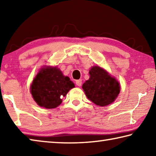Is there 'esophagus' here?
Listing matches in <instances>:
<instances>
[{
    "label": "esophagus",
    "instance_id": "obj_1",
    "mask_svg": "<svg viewBox=\"0 0 156 156\" xmlns=\"http://www.w3.org/2000/svg\"><path fill=\"white\" fill-rule=\"evenodd\" d=\"M76 85L77 86H81V84H82V80L80 79V80H77L76 81Z\"/></svg>",
    "mask_w": 156,
    "mask_h": 156
}]
</instances>
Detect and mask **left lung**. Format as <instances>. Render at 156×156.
Masks as SVG:
<instances>
[{"mask_svg": "<svg viewBox=\"0 0 156 156\" xmlns=\"http://www.w3.org/2000/svg\"><path fill=\"white\" fill-rule=\"evenodd\" d=\"M89 75V79L82 87L87 98L100 107L114 102L120 91L118 80L99 66L92 67Z\"/></svg>", "mask_w": 156, "mask_h": 156, "instance_id": "1", "label": "left lung"}]
</instances>
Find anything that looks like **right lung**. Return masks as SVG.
<instances>
[{"label":"right lung","instance_id":"obj_1","mask_svg":"<svg viewBox=\"0 0 156 156\" xmlns=\"http://www.w3.org/2000/svg\"><path fill=\"white\" fill-rule=\"evenodd\" d=\"M75 87L70 78L57 67L44 66L37 73L30 87L34 100L39 106L53 109L61 104L62 98Z\"/></svg>","mask_w":156,"mask_h":156}]
</instances>
